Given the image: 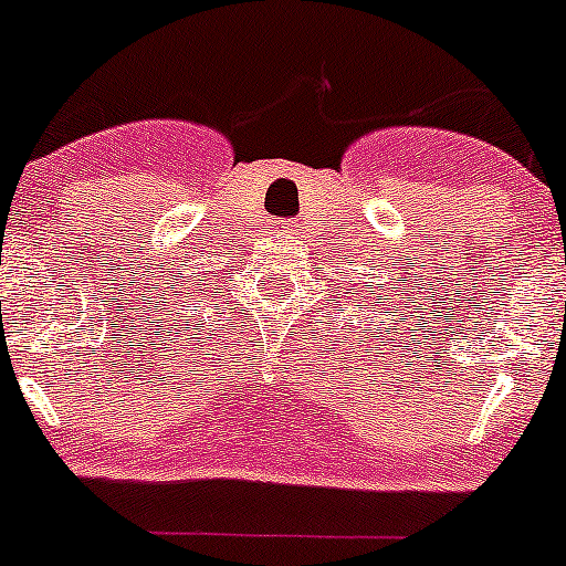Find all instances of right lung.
I'll return each instance as SVG.
<instances>
[{
    "label": "right lung",
    "mask_w": 566,
    "mask_h": 566,
    "mask_svg": "<svg viewBox=\"0 0 566 566\" xmlns=\"http://www.w3.org/2000/svg\"><path fill=\"white\" fill-rule=\"evenodd\" d=\"M197 286H199V283H197ZM199 292H202V289H199Z\"/></svg>",
    "instance_id": "obj_1"
}]
</instances>
